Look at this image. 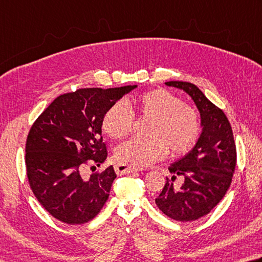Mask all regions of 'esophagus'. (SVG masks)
<instances>
[{
	"instance_id": "1",
	"label": "esophagus",
	"mask_w": 262,
	"mask_h": 262,
	"mask_svg": "<svg viewBox=\"0 0 262 262\" xmlns=\"http://www.w3.org/2000/svg\"><path fill=\"white\" fill-rule=\"evenodd\" d=\"M115 168H116V172H117L118 175H123V174L139 172V170H142V168L134 167V166H130V165H127V164H123V163H118Z\"/></svg>"
}]
</instances>
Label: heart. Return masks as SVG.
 <instances>
[{
  "label": "heart",
  "instance_id": "b5f03b06",
  "mask_svg": "<svg viewBox=\"0 0 262 262\" xmlns=\"http://www.w3.org/2000/svg\"><path fill=\"white\" fill-rule=\"evenodd\" d=\"M141 116L154 118L149 134L152 137H132L118 146L116 156L121 163L145 167L165 158L170 149L182 155L196 143L201 130L197 112L168 90L156 89L133 101ZM134 113L125 102H117L105 112L103 129L113 139H120L132 130Z\"/></svg>",
  "mask_w": 262,
  "mask_h": 262
}]
</instances>
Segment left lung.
<instances>
[{"label":"left lung","mask_w":262,"mask_h":262,"mask_svg":"<svg viewBox=\"0 0 262 262\" xmlns=\"http://www.w3.org/2000/svg\"><path fill=\"white\" fill-rule=\"evenodd\" d=\"M165 84L191 97L201 115L202 133L192 149L168 167L172 181L177 177L184 179L182 187L174 189L167 179L156 204L173 220L194 221L210 213L230 187L236 167L234 135L225 113L197 85L183 81Z\"/></svg>","instance_id":"1"}]
</instances>
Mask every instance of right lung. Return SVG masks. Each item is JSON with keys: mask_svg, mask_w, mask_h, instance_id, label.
<instances>
[{"mask_svg": "<svg viewBox=\"0 0 262 262\" xmlns=\"http://www.w3.org/2000/svg\"><path fill=\"white\" fill-rule=\"evenodd\" d=\"M137 87L84 88L60 95L33 123L26 141V170L33 193L57 220L82 225L106 203L117 175L112 166L88 175L85 165L107 157L102 126L105 112Z\"/></svg>", "mask_w": 262, "mask_h": 262, "instance_id": "right-lung-1", "label": "right lung"}]
</instances>
